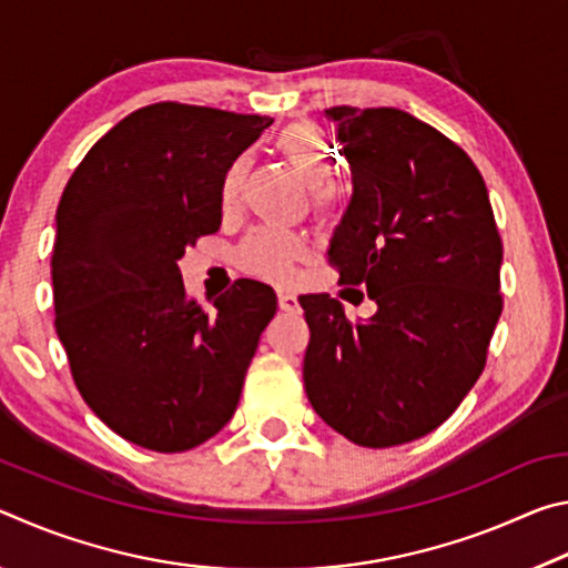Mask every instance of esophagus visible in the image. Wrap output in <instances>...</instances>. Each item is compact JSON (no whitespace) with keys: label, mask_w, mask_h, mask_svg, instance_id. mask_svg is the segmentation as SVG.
I'll list each match as a JSON object with an SVG mask.
<instances>
[{"label":"esophagus","mask_w":568,"mask_h":568,"mask_svg":"<svg viewBox=\"0 0 568 568\" xmlns=\"http://www.w3.org/2000/svg\"><path fill=\"white\" fill-rule=\"evenodd\" d=\"M277 305H281V311L285 313H301V303H297V297L287 291L277 293Z\"/></svg>","instance_id":"obj_1"}]
</instances>
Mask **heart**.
I'll use <instances>...</instances> for the list:
<instances>
[{
	"label": "heart",
	"mask_w": 568,
	"mask_h": 568,
	"mask_svg": "<svg viewBox=\"0 0 568 568\" xmlns=\"http://www.w3.org/2000/svg\"><path fill=\"white\" fill-rule=\"evenodd\" d=\"M281 155L287 160L301 180L307 187H313V200L318 210H328L333 203V192L323 187L325 182L338 168V155L325 134L311 122H295L277 134L275 140ZM245 178V160L237 158L227 165L220 180V203L223 207H230L237 200L240 185ZM305 255L303 237L293 233H283V230H255L243 245L237 250V263L245 271L267 277V281L285 283L291 281L293 265Z\"/></svg>",
	"instance_id": "b5f03b06"
}]
</instances>
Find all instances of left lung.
<instances>
[{"label":"left lung","instance_id":"obj_1","mask_svg":"<svg viewBox=\"0 0 568 568\" xmlns=\"http://www.w3.org/2000/svg\"><path fill=\"white\" fill-rule=\"evenodd\" d=\"M323 114L353 185L328 261L376 313L351 323L331 295L297 297L311 328L305 393L353 444H408L438 428L484 371L501 315V237L484 178L446 134L396 108Z\"/></svg>","mask_w":568,"mask_h":568}]
</instances>
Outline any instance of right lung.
Listing matches in <instances>:
<instances>
[{
  "mask_svg": "<svg viewBox=\"0 0 568 568\" xmlns=\"http://www.w3.org/2000/svg\"><path fill=\"white\" fill-rule=\"evenodd\" d=\"M271 118L158 102L94 142L57 207V335L100 420L180 454L233 418L275 293L237 281L213 313L185 297L178 261L220 227V180Z\"/></svg>",
  "mask_w": 568,
  "mask_h": 568,
  "instance_id": "right-lung-1",
  "label": "right lung"
}]
</instances>
